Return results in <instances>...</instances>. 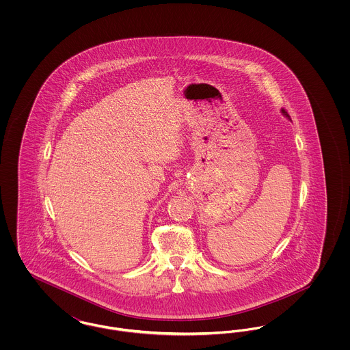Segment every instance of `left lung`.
<instances>
[{
    "mask_svg": "<svg viewBox=\"0 0 350 350\" xmlns=\"http://www.w3.org/2000/svg\"><path fill=\"white\" fill-rule=\"evenodd\" d=\"M281 111H282L283 116H286V117L290 118V116H288V114H287V111H286V110H284V109H282V110H281Z\"/></svg>",
    "mask_w": 350,
    "mask_h": 350,
    "instance_id": "obj_1",
    "label": "left lung"
}]
</instances>
